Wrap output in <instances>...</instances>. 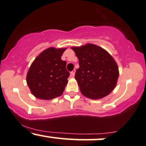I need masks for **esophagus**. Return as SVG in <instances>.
<instances>
[{"mask_svg": "<svg viewBox=\"0 0 146 146\" xmlns=\"http://www.w3.org/2000/svg\"><path fill=\"white\" fill-rule=\"evenodd\" d=\"M75 72H76V70H74L73 71H72V72H71V73H70V74H71V76H72V77H74V75H75Z\"/></svg>", "mask_w": 146, "mask_h": 146, "instance_id": "34e87169", "label": "esophagus"}]
</instances>
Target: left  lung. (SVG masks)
<instances>
[{
    "mask_svg": "<svg viewBox=\"0 0 146 146\" xmlns=\"http://www.w3.org/2000/svg\"><path fill=\"white\" fill-rule=\"evenodd\" d=\"M78 59L79 68L75 79L83 96L97 100L114 90L119 77V68L113 56L100 46L86 44L72 47Z\"/></svg>",
    "mask_w": 146,
    "mask_h": 146,
    "instance_id": "8db88e82",
    "label": "left lung"
}]
</instances>
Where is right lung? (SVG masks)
Returning <instances> with one entry per match:
<instances>
[{
  "label": "right lung",
  "mask_w": 146,
  "mask_h": 146,
  "mask_svg": "<svg viewBox=\"0 0 146 146\" xmlns=\"http://www.w3.org/2000/svg\"><path fill=\"white\" fill-rule=\"evenodd\" d=\"M66 48L50 47L44 50L31 65L27 83L34 96L42 100H51L63 94L69 72L66 62L61 60Z\"/></svg>",
  "instance_id": "1"
}]
</instances>
